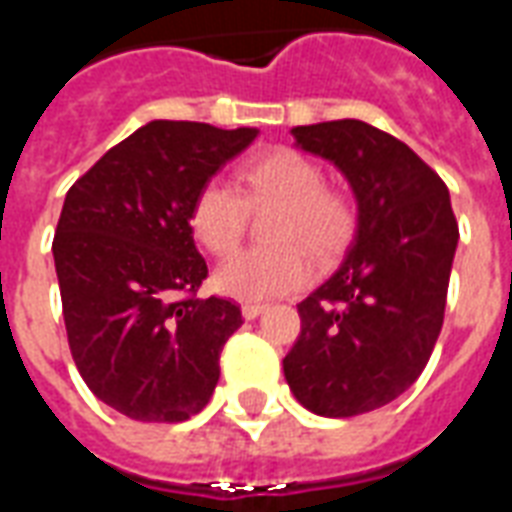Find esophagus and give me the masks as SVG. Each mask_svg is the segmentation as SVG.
<instances>
[{"label":"esophagus","mask_w":512,"mask_h":512,"mask_svg":"<svg viewBox=\"0 0 512 512\" xmlns=\"http://www.w3.org/2000/svg\"><path fill=\"white\" fill-rule=\"evenodd\" d=\"M266 312V304H244L241 307V315H244L246 321H255L257 315H263Z\"/></svg>","instance_id":"34e87169"}]
</instances>
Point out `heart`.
I'll list each match as a JSON object with an SVG mask.
<instances>
[{
	"label": "heart",
	"instance_id": "heart-1",
	"mask_svg": "<svg viewBox=\"0 0 512 512\" xmlns=\"http://www.w3.org/2000/svg\"><path fill=\"white\" fill-rule=\"evenodd\" d=\"M245 197L230 180H205L191 202L189 224L213 255L233 252L246 222V202L279 200L268 230L274 246L244 249L227 257L213 274L219 293L238 301H266L296 293L312 279V260L340 252L351 233L354 213L343 194L326 189L318 161L293 147H271L238 169ZM307 248L306 253L303 249Z\"/></svg>",
	"mask_w": 512,
	"mask_h": 512
}]
</instances>
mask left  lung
I'll list each match as a JSON object with an SVG mask.
<instances>
[{
	"label": "left lung",
	"mask_w": 512,
	"mask_h": 512,
	"mask_svg": "<svg viewBox=\"0 0 512 512\" xmlns=\"http://www.w3.org/2000/svg\"><path fill=\"white\" fill-rule=\"evenodd\" d=\"M356 197L343 263L299 304L301 334L282 359L290 392L321 417H356L414 384L439 340L458 222L444 180L362 120L293 128Z\"/></svg>",
	"instance_id": "8db88e82"
}]
</instances>
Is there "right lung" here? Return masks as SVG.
Returning a JSON list of instances; mask_svg holds the SVG:
<instances>
[{
    "label": "right lung",
    "instance_id": "right-lung-1",
    "mask_svg": "<svg viewBox=\"0 0 512 512\" xmlns=\"http://www.w3.org/2000/svg\"><path fill=\"white\" fill-rule=\"evenodd\" d=\"M257 128L153 120L65 194L54 266L73 362L98 400L139 422H183L211 400L241 326L227 299H197L208 266L191 202Z\"/></svg>",
    "mask_w": 512,
    "mask_h": 512
}]
</instances>
